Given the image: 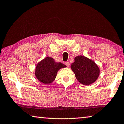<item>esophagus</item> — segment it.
<instances>
[{"mask_svg":"<svg viewBox=\"0 0 124 124\" xmlns=\"http://www.w3.org/2000/svg\"><path fill=\"white\" fill-rule=\"evenodd\" d=\"M65 64L68 67H70V63L69 62H66Z\"/></svg>","mask_w":124,"mask_h":124,"instance_id":"esophagus-1","label":"esophagus"}]
</instances>
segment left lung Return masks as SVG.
Masks as SVG:
<instances>
[{
	"label": "left lung",
	"instance_id": "1",
	"mask_svg": "<svg viewBox=\"0 0 124 124\" xmlns=\"http://www.w3.org/2000/svg\"><path fill=\"white\" fill-rule=\"evenodd\" d=\"M79 83L88 85L96 81L100 70L93 61L83 56H77L70 66Z\"/></svg>",
	"mask_w": 124,
	"mask_h": 124
}]
</instances>
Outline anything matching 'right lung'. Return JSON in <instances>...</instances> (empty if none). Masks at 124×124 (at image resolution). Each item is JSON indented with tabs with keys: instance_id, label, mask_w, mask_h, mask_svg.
Returning a JSON list of instances; mask_svg holds the SVG:
<instances>
[{
	"instance_id": "right-lung-1",
	"label": "right lung",
	"mask_w": 124,
	"mask_h": 124,
	"mask_svg": "<svg viewBox=\"0 0 124 124\" xmlns=\"http://www.w3.org/2000/svg\"><path fill=\"white\" fill-rule=\"evenodd\" d=\"M66 66L61 62H56L51 57L45 58L37 64L35 76L39 81L44 84H50L56 77L58 70Z\"/></svg>"
}]
</instances>
